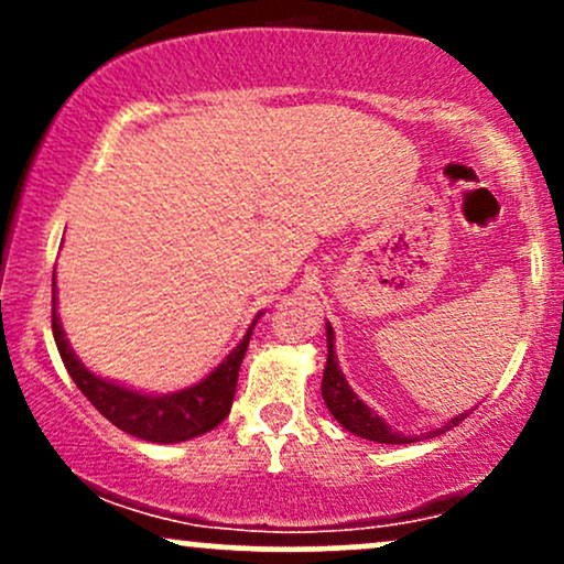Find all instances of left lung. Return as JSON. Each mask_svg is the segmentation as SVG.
Here are the masks:
<instances>
[{"mask_svg": "<svg viewBox=\"0 0 564 564\" xmlns=\"http://www.w3.org/2000/svg\"><path fill=\"white\" fill-rule=\"evenodd\" d=\"M326 341H328V358H326V368H323L321 392H323V400H326V408L332 411V416L341 426H345L347 432H352V435H358L364 440H373V443H384V445H408V443H419V440H426V437L445 435V432L453 430V426H458L464 419L469 416V411L458 413V416H453L451 422L443 426V430L426 432L424 437L394 432L392 426L387 424L384 419L373 411V408H368L364 400L355 394L352 387L347 384L345 373H341V368H339V358H336V352H334L336 339H334L332 323L328 321H326Z\"/></svg>", "mask_w": 564, "mask_h": 564, "instance_id": "obj_1", "label": "left lung"}]
</instances>
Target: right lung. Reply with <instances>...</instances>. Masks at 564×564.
I'll return each mask as SVG.
<instances>
[{
    "label": "right lung",
    "mask_w": 564,
    "mask_h": 564,
    "mask_svg": "<svg viewBox=\"0 0 564 564\" xmlns=\"http://www.w3.org/2000/svg\"><path fill=\"white\" fill-rule=\"evenodd\" d=\"M262 313H257V318ZM257 318L246 328L243 339L230 349L228 358L215 371H209L204 379L196 381V384L166 394L134 390V387L121 384V381L106 379L100 373L89 371L79 360V355L74 352L66 332H63L61 315H57V286L53 273V336L57 352L63 358V366H66V371L70 373V379L79 387L84 398L108 422L119 426L127 435L148 440V443H185V440H193L204 435V432L215 430L228 416L232 398H236L238 371H241L246 347H249Z\"/></svg>",
    "instance_id": "1"
}]
</instances>
